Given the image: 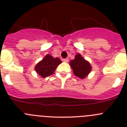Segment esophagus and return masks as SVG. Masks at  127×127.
<instances>
[{
    "label": "esophagus",
    "mask_w": 127,
    "mask_h": 127,
    "mask_svg": "<svg viewBox=\"0 0 127 127\" xmlns=\"http://www.w3.org/2000/svg\"><path fill=\"white\" fill-rule=\"evenodd\" d=\"M63 62H69V59H68V58L63 59Z\"/></svg>",
    "instance_id": "esophagus-1"
}]
</instances>
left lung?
Masks as SVG:
<instances>
[{"mask_svg": "<svg viewBox=\"0 0 127 127\" xmlns=\"http://www.w3.org/2000/svg\"><path fill=\"white\" fill-rule=\"evenodd\" d=\"M69 64L73 70L75 76L81 79H83L88 76L92 70L90 64L85 60V58H83L79 53L75 56L74 60H70Z\"/></svg>", "mask_w": 127, "mask_h": 127, "instance_id": "8db88e82", "label": "left lung"}]
</instances>
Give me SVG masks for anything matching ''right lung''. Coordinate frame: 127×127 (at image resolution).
<instances>
[{
    "label": "right lung",
    "mask_w": 127,
    "mask_h": 127,
    "mask_svg": "<svg viewBox=\"0 0 127 127\" xmlns=\"http://www.w3.org/2000/svg\"><path fill=\"white\" fill-rule=\"evenodd\" d=\"M62 63L60 58H53L50 55H47L35 67L37 73L42 77L52 75L56 68Z\"/></svg>",
    "instance_id": "obj_1"
}]
</instances>
